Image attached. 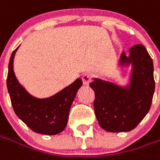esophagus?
<instances>
[{"label": "esophagus", "mask_w": 160, "mask_h": 160, "mask_svg": "<svg viewBox=\"0 0 160 160\" xmlns=\"http://www.w3.org/2000/svg\"><path fill=\"white\" fill-rule=\"evenodd\" d=\"M82 81H83L84 85H86V86H88L90 82L92 81L91 80V76L89 75V74H84L83 76H82Z\"/></svg>", "instance_id": "esophagus-1"}]
</instances>
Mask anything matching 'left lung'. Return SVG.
Segmentation results:
<instances>
[{
	"instance_id": "obj_1",
	"label": "left lung",
	"mask_w": 160,
	"mask_h": 160,
	"mask_svg": "<svg viewBox=\"0 0 160 160\" xmlns=\"http://www.w3.org/2000/svg\"><path fill=\"white\" fill-rule=\"evenodd\" d=\"M131 66L129 82L126 86L92 78L90 87L94 91L93 107L100 127L111 132L134 129L150 110L155 82L153 62L141 44L129 49V56L120 53L118 67Z\"/></svg>"
}]
</instances>
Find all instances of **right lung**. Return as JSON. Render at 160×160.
Masks as SVG:
<instances>
[{
    "label": "right lung",
    "mask_w": 160,
    "mask_h": 160,
    "mask_svg": "<svg viewBox=\"0 0 160 160\" xmlns=\"http://www.w3.org/2000/svg\"><path fill=\"white\" fill-rule=\"evenodd\" d=\"M17 48L11 54L8 63L7 87L11 103L18 118L31 130L41 134L55 135L67 127L70 108L82 80L77 79L48 98H36L19 82L14 72V59Z\"/></svg>",
    "instance_id": "add662e5"
}]
</instances>
